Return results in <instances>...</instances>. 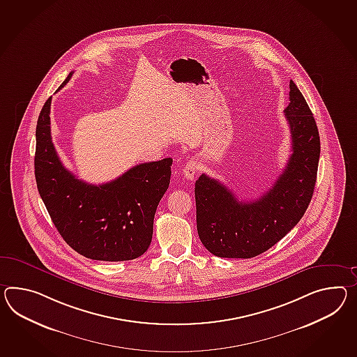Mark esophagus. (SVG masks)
Listing matches in <instances>:
<instances>
[{
    "mask_svg": "<svg viewBox=\"0 0 357 357\" xmlns=\"http://www.w3.org/2000/svg\"><path fill=\"white\" fill-rule=\"evenodd\" d=\"M197 169H199V166H197V162L196 161H188L184 167H183V175L188 179V181H193L195 179V176L197 174Z\"/></svg>",
    "mask_w": 357,
    "mask_h": 357,
    "instance_id": "obj_1",
    "label": "esophagus"
}]
</instances>
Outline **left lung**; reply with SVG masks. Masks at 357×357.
Wrapping results in <instances>:
<instances>
[{
  "instance_id": "8db88e82",
  "label": "left lung",
  "mask_w": 357,
  "mask_h": 357,
  "mask_svg": "<svg viewBox=\"0 0 357 357\" xmlns=\"http://www.w3.org/2000/svg\"><path fill=\"white\" fill-rule=\"evenodd\" d=\"M284 109L291 155L272 188L259 199L238 201L225 184L206 174L195 184L201 243L220 258H252L278 243L305 215L312 199L320 158V137L305 96L290 79Z\"/></svg>"
}]
</instances>
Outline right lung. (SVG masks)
Here are the masks:
<instances>
[{"mask_svg":"<svg viewBox=\"0 0 357 357\" xmlns=\"http://www.w3.org/2000/svg\"><path fill=\"white\" fill-rule=\"evenodd\" d=\"M72 72L58 90L70 81ZM52 96L36 126L38 193L64 241L94 261H131L147 252L157 205L169 188L173 158L144 162L105 184H89L67 170L52 144Z\"/></svg>","mask_w":357,"mask_h":357,"instance_id":"obj_1","label":"right lung"}]
</instances>
